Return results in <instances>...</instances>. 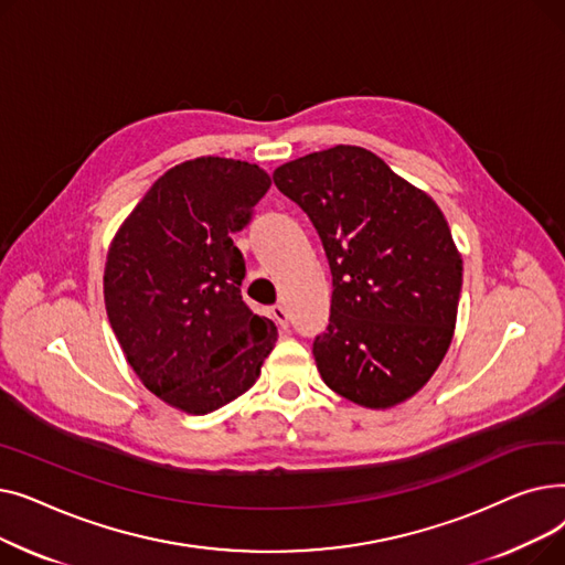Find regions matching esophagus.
<instances>
[{"mask_svg":"<svg viewBox=\"0 0 565 565\" xmlns=\"http://www.w3.org/2000/svg\"><path fill=\"white\" fill-rule=\"evenodd\" d=\"M270 316H273V320L279 324V328H288V311H286V307H281V305H275L273 309H270Z\"/></svg>","mask_w":565,"mask_h":565,"instance_id":"34e87169","label":"esophagus"}]
</instances>
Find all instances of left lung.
<instances>
[{"label":"left lung","instance_id":"obj_1","mask_svg":"<svg viewBox=\"0 0 565 565\" xmlns=\"http://www.w3.org/2000/svg\"><path fill=\"white\" fill-rule=\"evenodd\" d=\"M275 185L313 222L332 270V316L313 341L339 396L387 409L417 394L447 354L462 258L447 217L362 146L286 162Z\"/></svg>","mask_w":565,"mask_h":565}]
</instances>
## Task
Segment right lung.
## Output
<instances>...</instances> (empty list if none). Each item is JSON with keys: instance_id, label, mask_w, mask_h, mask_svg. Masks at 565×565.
<instances>
[{"instance_id": "add662e5", "label": "right lung", "mask_w": 565, "mask_h": 565, "mask_svg": "<svg viewBox=\"0 0 565 565\" xmlns=\"http://www.w3.org/2000/svg\"><path fill=\"white\" fill-rule=\"evenodd\" d=\"M265 169L203 156L171 167L118 226L103 292L111 330L143 387L207 414L254 387L277 328L243 302L231 241L270 190Z\"/></svg>"}]
</instances>
